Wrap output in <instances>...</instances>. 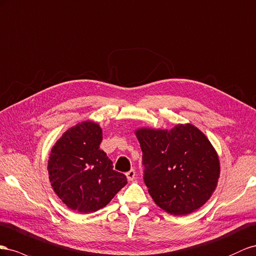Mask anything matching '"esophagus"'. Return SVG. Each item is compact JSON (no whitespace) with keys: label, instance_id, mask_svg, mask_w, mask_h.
I'll return each mask as SVG.
<instances>
[{"label":"esophagus","instance_id":"34e87169","mask_svg":"<svg viewBox=\"0 0 256 256\" xmlns=\"http://www.w3.org/2000/svg\"><path fill=\"white\" fill-rule=\"evenodd\" d=\"M126 174V178H128V180H130V181L134 180V178H135V174H136L135 170H130Z\"/></svg>","mask_w":256,"mask_h":256}]
</instances>
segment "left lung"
Wrapping results in <instances>:
<instances>
[{"label":"left lung","instance_id":"obj_1","mask_svg":"<svg viewBox=\"0 0 256 256\" xmlns=\"http://www.w3.org/2000/svg\"><path fill=\"white\" fill-rule=\"evenodd\" d=\"M144 184L166 212L186 216L206 204L220 178V160L207 136L191 123L172 130L142 128Z\"/></svg>","mask_w":256,"mask_h":256}]
</instances>
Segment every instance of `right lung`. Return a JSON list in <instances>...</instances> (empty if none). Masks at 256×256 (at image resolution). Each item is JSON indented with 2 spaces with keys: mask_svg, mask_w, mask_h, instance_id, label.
I'll return each instance as SVG.
<instances>
[{
  "mask_svg": "<svg viewBox=\"0 0 256 256\" xmlns=\"http://www.w3.org/2000/svg\"><path fill=\"white\" fill-rule=\"evenodd\" d=\"M102 140L100 124L84 121L64 132L49 154L51 186L65 205L80 214L104 208L128 184L126 174L114 170L100 149Z\"/></svg>",
  "mask_w": 256,
  "mask_h": 256,
  "instance_id": "1",
  "label": "right lung"
}]
</instances>
